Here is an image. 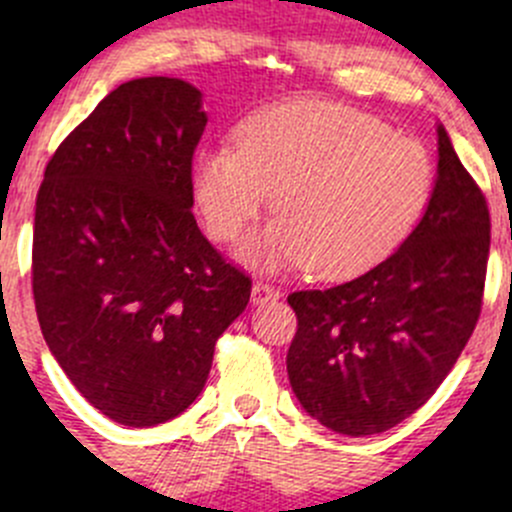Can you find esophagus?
Listing matches in <instances>:
<instances>
[{
    "label": "esophagus",
    "instance_id": "obj_1",
    "mask_svg": "<svg viewBox=\"0 0 512 512\" xmlns=\"http://www.w3.org/2000/svg\"><path fill=\"white\" fill-rule=\"evenodd\" d=\"M277 297H280V292H277L270 282L260 280L252 285V304H265V302H270V299H277Z\"/></svg>",
    "mask_w": 512,
    "mask_h": 512
}]
</instances>
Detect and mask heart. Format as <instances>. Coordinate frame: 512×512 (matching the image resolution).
Masks as SVG:
<instances>
[{
	"mask_svg": "<svg viewBox=\"0 0 512 512\" xmlns=\"http://www.w3.org/2000/svg\"><path fill=\"white\" fill-rule=\"evenodd\" d=\"M193 203L215 242H232L272 193L277 218L242 242L245 265H309L347 280L384 262L426 210L433 163L416 138L319 98L267 106L235 128L232 148H205L190 168Z\"/></svg>",
	"mask_w": 512,
	"mask_h": 512,
	"instance_id": "heart-1",
	"label": "heart"
}]
</instances>
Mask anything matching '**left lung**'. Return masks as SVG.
<instances>
[{
    "label": "left lung",
    "mask_w": 512,
    "mask_h": 512,
    "mask_svg": "<svg viewBox=\"0 0 512 512\" xmlns=\"http://www.w3.org/2000/svg\"><path fill=\"white\" fill-rule=\"evenodd\" d=\"M436 133V183L399 250L352 282L287 297L289 384L314 421L344 436L389 431L421 409L476 329L488 205L441 123Z\"/></svg>",
    "instance_id": "obj_1"
}]
</instances>
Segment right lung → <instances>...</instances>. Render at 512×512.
<instances>
[{
	"label": "right lung",
	"mask_w": 512,
	"mask_h": 512,
	"mask_svg": "<svg viewBox=\"0 0 512 512\" xmlns=\"http://www.w3.org/2000/svg\"><path fill=\"white\" fill-rule=\"evenodd\" d=\"M208 116L170 76L111 91L66 136L36 195L32 287L46 347L103 416L183 414L252 282L193 218L190 168Z\"/></svg>",
	"instance_id": "obj_1"
}]
</instances>
